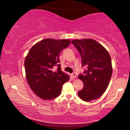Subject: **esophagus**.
Listing matches in <instances>:
<instances>
[{
	"mask_svg": "<svg viewBox=\"0 0 130 130\" xmlns=\"http://www.w3.org/2000/svg\"><path fill=\"white\" fill-rule=\"evenodd\" d=\"M71 75H72V77H73V78L76 77V73H72V74H71Z\"/></svg>",
	"mask_w": 130,
	"mask_h": 130,
	"instance_id": "esophagus-1",
	"label": "esophagus"
}]
</instances>
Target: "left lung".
Listing matches in <instances>:
<instances>
[{"mask_svg": "<svg viewBox=\"0 0 130 130\" xmlns=\"http://www.w3.org/2000/svg\"><path fill=\"white\" fill-rule=\"evenodd\" d=\"M72 43L81 55L82 67H87L78 77L84 83L78 95L85 102L96 100L104 93L111 80V57L107 50L93 39H74Z\"/></svg>", "mask_w": 130, "mask_h": 130, "instance_id": "left-lung-1", "label": "left lung"}]
</instances>
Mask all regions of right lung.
I'll return each instance as SVG.
<instances>
[{"label": "right lung", "mask_w": 130, "mask_h": 130, "mask_svg": "<svg viewBox=\"0 0 130 130\" xmlns=\"http://www.w3.org/2000/svg\"><path fill=\"white\" fill-rule=\"evenodd\" d=\"M69 39H45L31 48L25 60L26 77L31 89L39 98L50 100L60 95L69 76L61 70L59 56L69 45ZM57 66V69L54 68Z\"/></svg>", "instance_id": "1"}]
</instances>
